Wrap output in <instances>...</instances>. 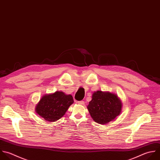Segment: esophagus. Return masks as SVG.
Here are the masks:
<instances>
[{"label": "esophagus", "mask_w": 160, "mask_h": 160, "mask_svg": "<svg viewBox=\"0 0 160 160\" xmlns=\"http://www.w3.org/2000/svg\"><path fill=\"white\" fill-rule=\"evenodd\" d=\"M78 103L79 104H81V105H84V101H78Z\"/></svg>", "instance_id": "esophagus-1"}]
</instances>
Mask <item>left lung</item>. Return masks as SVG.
<instances>
[{
	"label": "left lung",
	"instance_id": "left-lung-1",
	"mask_svg": "<svg viewBox=\"0 0 160 160\" xmlns=\"http://www.w3.org/2000/svg\"><path fill=\"white\" fill-rule=\"evenodd\" d=\"M87 108L92 119L104 124L120 114L122 102L115 94L98 91L92 94V99Z\"/></svg>",
	"mask_w": 160,
	"mask_h": 160
}]
</instances>
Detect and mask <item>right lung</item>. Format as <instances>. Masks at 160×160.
<instances>
[{
  "label": "right lung",
  "mask_w": 160,
  "mask_h": 160,
  "mask_svg": "<svg viewBox=\"0 0 160 160\" xmlns=\"http://www.w3.org/2000/svg\"><path fill=\"white\" fill-rule=\"evenodd\" d=\"M74 102L71 94L62 91L46 94L40 99L36 106V112L46 121L54 122L61 118L69 107Z\"/></svg>",
  "instance_id": "1"
}]
</instances>
